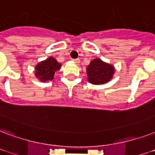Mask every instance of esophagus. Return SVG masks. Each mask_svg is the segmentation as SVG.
I'll return each instance as SVG.
<instances>
[{"label":"esophagus","mask_w":155,"mask_h":155,"mask_svg":"<svg viewBox=\"0 0 155 155\" xmlns=\"http://www.w3.org/2000/svg\"><path fill=\"white\" fill-rule=\"evenodd\" d=\"M73 61H74V63H76V64H78L79 62H80V60H79V59H74Z\"/></svg>","instance_id":"obj_1"}]
</instances>
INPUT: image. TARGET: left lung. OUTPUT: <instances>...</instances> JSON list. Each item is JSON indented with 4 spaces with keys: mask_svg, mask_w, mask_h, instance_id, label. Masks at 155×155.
<instances>
[{
    "mask_svg": "<svg viewBox=\"0 0 155 155\" xmlns=\"http://www.w3.org/2000/svg\"><path fill=\"white\" fill-rule=\"evenodd\" d=\"M115 67L99 58L91 61L86 67L87 81L93 85H102L110 81L115 74Z\"/></svg>",
    "mask_w": 155,
    "mask_h": 155,
    "instance_id": "8db88e82",
    "label": "left lung"
}]
</instances>
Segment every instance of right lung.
<instances>
[{"instance_id": "1", "label": "right lung", "mask_w": 155, "mask_h": 155, "mask_svg": "<svg viewBox=\"0 0 155 155\" xmlns=\"http://www.w3.org/2000/svg\"><path fill=\"white\" fill-rule=\"evenodd\" d=\"M61 64L56 59L50 56L44 61H40L35 67V75L42 82H48L54 79L56 71L61 69Z\"/></svg>"}]
</instances>
